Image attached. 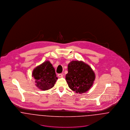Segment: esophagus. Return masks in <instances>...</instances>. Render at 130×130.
<instances>
[{
    "mask_svg": "<svg viewBox=\"0 0 130 130\" xmlns=\"http://www.w3.org/2000/svg\"><path fill=\"white\" fill-rule=\"evenodd\" d=\"M58 76L60 78L61 77H63V74H58Z\"/></svg>",
    "mask_w": 130,
    "mask_h": 130,
    "instance_id": "obj_1",
    "label": "esophagus"
}]
</instances>
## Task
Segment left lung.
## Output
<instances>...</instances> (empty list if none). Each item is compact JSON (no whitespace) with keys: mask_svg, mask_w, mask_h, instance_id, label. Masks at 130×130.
Masks as SVG:
<instances>
[{"mask_svg":"<svg viewBox=\"0 0 130 130\" xmlns=\"http://www.w3.org/2000/svg\"><path fill=\"white\" fill-rule=\"evenodd\" d=\"M66 79L69 88L76 93H86L93 86L95 78L92 68L82 60H73L68 64Z\"/></svg>","mask_w":130,"mask_h":130,"instance_id":"8db88e82","label":"left lung"}]
</instances>
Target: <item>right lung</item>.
I'll return each mask as SVG.
<instances>
[{
    "label": "right lung",
    "mask_w": 130,
    "mask_h": 130,
    "mask_svg": "<svg viewBox=\"0 0 130 130\" xmlns=\"http://www.w3.org/2000/svg\"><path fill=\"white\" fill-rule=\"evenodd\" d=\"M32 76L35 79L36 87L42 91L53 88L58 79L55 68L48 60L36 67L32 71Z\"/></svg>",
    "instance_id": "right-lung-1"
}]
</instances>
